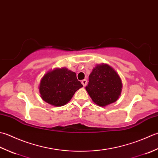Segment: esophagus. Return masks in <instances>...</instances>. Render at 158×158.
Listing matches in <instances>:
<instances>
[{
  "instance_id": "34e87169",
  "label": "esophagus",
  "mask_w": 158,
  "mask_h": 158,
  "mask_svg": "<svg viewBox=\"0 0 158 158\" xmlns=\"http://www.w3.org/2000/svg\"><path fill=\"white\" fill-rule=\"evenodd\" d=\"M82 85L84 86H85L86 85V83H87V80H82Z\"/></svg>"
}]
</instances>
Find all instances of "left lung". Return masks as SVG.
<instances>
[{"mask_svg": "<svg viewBox=\"0 0 158 158\" xmlns=\"http://www.w3.org/2000/svg\"><path fill=\"white\" fill-rule=\"evenodd\" d=\"M122 82L117 72L108 64H99L93 69L86 90L97 105L104 107L119 98Z\"/></svg>", "mask_w": 158, "mask_h": 158, "instance_id": "obj_1", "label": "left lung"}]
</instances>
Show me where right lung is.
I'll use <instances>...</instances> for the list:
<instances>
[{"label":"right lung","instance_id":"1","mask_svg":"<svg viewBox=\"0 0 158 158\" xmlns=\"http://www.w3.org/2000/svg\"><path fill=\"white\" fill-rule=\"evenodd\" d=\"M82 86L75 72L63 67L48 71L44 74L39 90L44 101L54 106H62L67 104L76 91Z\"/></svg>","mask_w":158,"mask_h":158}]
</instances>
